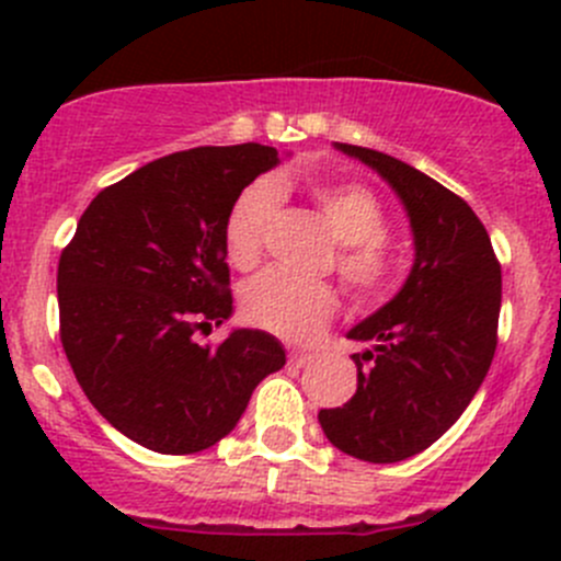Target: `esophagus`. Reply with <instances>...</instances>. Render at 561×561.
<instances>
[{
  "instance_id": "34e87169",
  "label": "esophagus",
  "mask_w": 561,
  "mask_h": 561,
  "mask_svg": "<svg viewBox=\"0 0 561 561\" xmlns=\"http://www.w3.org/2000/svg\"><path fill=\"white\" fill-rule=\"evenodd\" d=\"M312 360H314V355L304 353V350H293V353H290V364L298 366V369H301V366H307V364H312Z\"/></svg>"
}]
</instances>
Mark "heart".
Here are the masks:
<instances>
[{"mask_svg":"<svg viewBox=\"0 0 561 561\" xmlns=\"http://www.w3.org/2000/svg\"><path fill=\"white\" fill-rule=\"evenodd\" d=\"M317 211L328 222L339 244V276L358 298L380 296L386 290L393 257L386 236L388 217L380 197L353 181H317L312 184ZM279 206V192L271 181L249 184L225 219V252L239 271L260 263L265 233ZM336 293L328 285L301 282L282 271H265L247 282L241 293V309L252 325L287 339L309 342L331 322L336 312Z\"/></svg>","mask_w":561,"mask_h":561,"instance_id":"heart-1","label":"heart"}]
</instances>
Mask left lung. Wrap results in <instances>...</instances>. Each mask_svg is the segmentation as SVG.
I'll use <instances>...</instances> for the list:
<instances>
[{
	"label": "left lung",
	"mask_w": 561,
	"mask_h": 561,
	"mask_svg": "<svg viewBox=\"0 0 561 561\" xmlns=\"http://www.w3.org/2000/svg\"><path fill=\"white\" fill-rule=\"evenodd\" d=\"M333 146L388 181L410 217L415 260L386 307L347 331L369 344L353 355L358 390L317 421L342 454L404 461L437 443L483 386L496 350L502 268L483 222L439 181L382 151Z\"/></svg>",
	"instance_id": "8db88e82"
}]
</instances>
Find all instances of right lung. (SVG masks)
<instances>
[{"label":"right lung","instance_id":"add662e5","mask_svg":"<svg viewBox=\"0 0 561 561\" xmlns=\"http://www.w3.org/2000/svg\"><path fill=\"white\" fill-rule=\"evenodd\" d=\"M279 151L260 144L175 151L105 186L59 257L61 347L94 410L144 448L217 445L249 396L285 366L279 339L233 328L219 347L195 331L233 314L225 219Z\"/></svg>","mask_w":561,"mask_h":561}]
</instances>
